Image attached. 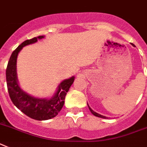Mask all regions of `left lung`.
<instances>
[{
	"mask_svg": "<svg viewBox=\"0 0 147 147\" xmlns=\"http://www.w3.org/2000/svg\"><path fill=\"white\" fill-rule=\"evenodd\" d=\"M131 45H132V46L135 47V45H134V44H133V43H131ZM87 106H88L89 109H90V111H91V113H92V114H93V115H94V116H96V117H98L103 118V119H108V117H105V116L101 115V114H99V113H96V111H93V110H92V108H91L90 107V106H89L88 103H87Z\"/></svg>",
	"mask_w": 147,
	"mask_h": 147,
	"instance_id": "obj_1",
	"label": "left lung"
}]
</instances>
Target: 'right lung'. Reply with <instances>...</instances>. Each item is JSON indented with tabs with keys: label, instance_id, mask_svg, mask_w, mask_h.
<instances>
[{
	"label": "right lung",
	"instance_id": "obj_1",
	"mask_svg": "<svg viewBox=\"0 0 147 147\" xmlns=\"http://www.w3.org/2000/svg\"><path fill=\"white\" fill-rule=\"evenodd\" d=\"M45 37L39 36L31 39H28L19 45L12 53L6 70L7 89L11 100L16 107L24 114L36 120H47L56 117L64 105L66 92L73 84L75 76L64 79L57 87L56 92L51 97L39 98L28 94L22 90L18 83L17 76V57L24 46L36 42Z\"/></svg>",
	"mask_w": 147,
	"mask_h": 147
}]
</instances>
